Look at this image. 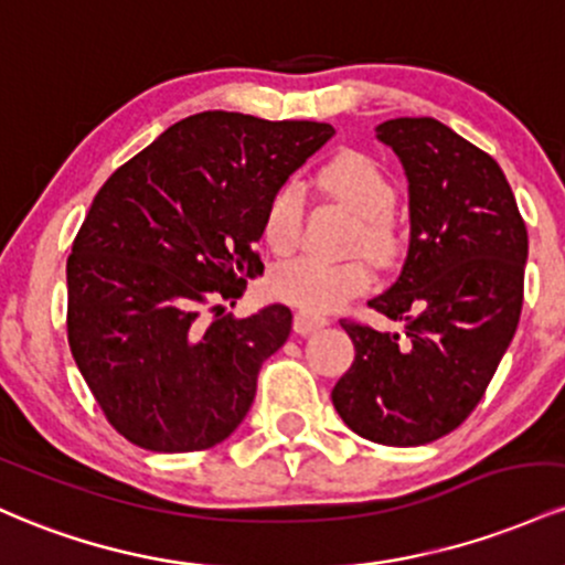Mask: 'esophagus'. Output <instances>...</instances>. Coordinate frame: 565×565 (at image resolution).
<instances>
[{
  "label": "esophagus",
  "instance_id": "34e87169",
  "mask_svg": "<svg viewBox=\"0 0 565 565\" xmlns=\"http://www.w3.org/2000/svg\"><path fill=\"white\" fill-rule=\"evenodd\" d=\"M326 326H328V317H322V315H309V312H301V309L294 315V331L301 335L320 331V328H326Z\"/></svg>",
  "mask_w": 565,
  "mask_h": 565
}]
</instances>
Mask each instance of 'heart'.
Returning a JSON list of instances; mask_svg holds the SVG:
<instances>
[{
  "label": "heart",
  "instance_id": "heart-1",
  "mask_svg": "<svg viewBox=\"0 0 565 565\" xmlns=\"http://www.w3.org/2000/svg\"><path fill=\"white\" fill-rule=\"evenodd\" d=\"M317 183L360 215L352 248L365 250L376 262H390L397 253V230L392 221L395 183L373 157L363 151H339L317 170ZM303 198L299 183L285 181L269 194L262 215L264 243L275 253L296 248L301 237ZM373 285V271L363 258L326 262L299 256L277 264L269 275V294L301 312H331Z\"/></svg>",
  "mask_w": 565,
  "mask_h": 565
}]
</instances>
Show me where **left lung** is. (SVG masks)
<instances>
[{
	"label": "left lung",
	"mask_w": 565,
	"mask_h": 565,
	"mask_svg": "<svg viewBox=\"0 0 565 565\" xmlns=\"http://www.w3.org/2000/svg\"><path fill=\"white\" fill-rule=\"evenodd\" d=\"M376 136L408 175L411 245L401 277L367 307L405 333L341 320L354 363L331 397L365 440L424 446L472 414L515 335L529 232L497 160L448 125L397 117Z\"/></svg>",
	"instance_id": "left-lung-1"
}]
</instances>
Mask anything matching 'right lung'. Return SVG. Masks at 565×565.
I'll return each mask as SVG.
<instances>
[{
  "label": "right lung",
  "instance_id": "right-lung-1",
  "mask_svg": "<svg viewBox=\"0 0 565 565\" xmlns=\"http://www.w3.org/2000/svg\"><path fill=\"white\" fill-rule=\"evenodd\" d=\"M331 136L307 119L192 114L95 194L66 262L68 347L132 446L205 451L245 419L294 315L271 303L237 320L213 301L262 275L266 200Z\"/></svg>",
  "mask_w": 565,
  "mask_h": 565
}]
</instances>
